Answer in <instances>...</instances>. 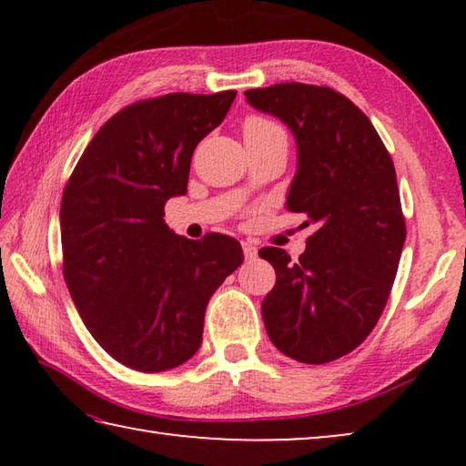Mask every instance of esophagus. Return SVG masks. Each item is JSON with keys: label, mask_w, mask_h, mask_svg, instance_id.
<instances>
[{"label": "esophagus", "mask_w": 466, "mask_h": 466, "mask_svg": "<svg viewBox=\"0 0 466 466\" xmlns=\"http://www.w3.org/2000/svg\"><path fill=\"white\" fill-rule=\"evenodd\" d=\"M242 250H244V257H247V261H252V258H257V247L250 242H242Z\"/></svg>", "instance_id": "34e87169"}]
</instances>
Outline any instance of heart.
<instances>
[{
    "label": "heart",
    "mask_w": 466,
    "mask_h": 466,
    "mask_svg": "<svg viewBox=\"0 0 466 466\" xmlns=\"http://www.w3.org/2000/svg\"><path fill=\"white\" fill-rule=\"evenodd\" d=\"M244 137H252V136H271V133H281V136H286L283 129L279 127L278 123L267 119V116H258V115H252L248 116L247 121H244Z\"/></svg>",
    "instance_id": "obj_1"
}]
</instances>
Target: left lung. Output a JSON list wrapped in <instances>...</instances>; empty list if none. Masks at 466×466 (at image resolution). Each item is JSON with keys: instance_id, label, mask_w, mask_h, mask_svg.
I'll use <instances>...</instances> for the list:
<instances>
[{"instance_id": "8db88e82", "label": "left lung", "mask_w": 466, "mask_h": 466, "mask_svg": "<svg viewBox=\"0 0 466 466\" xmlns=\"http://www.w3.org/2000/svg\"><path fill=\"white\" fill-rule=\"evenodd\" d=\"M244 96L296 136L288 209L317 226L296 263L283 248L258 250L278 275L261 306L267 335L283 356L327 364L364 343L389 302L407 236L397 172L368 116L329 86Z\"/></svg>"}]
</instances>
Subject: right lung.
<instances>
[{
	"label": "right lung",
	"mask_w": 466,
	"mask_h": 466,
	"mask_svg": "<svg viewBox=\"0 0 466 466\" xmlns=\"http://www.w3.org/2000/svg\"><path fill=\"white\" fill-rule=\"evenodd\" d=\"M236 98L172 92L137 100L102 125L61 197L63 278L102 350L139 372L191 360L205 309L244 261L226 234L201 240L164 224V205L187 193L199 141Z\"/></svg>",
	"instance_id": "1"
}]
</instances>
